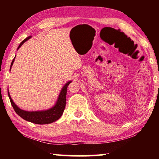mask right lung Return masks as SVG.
I'll use <instances>...</instances> for the list:
<instances>
[{"label": "right lung", "instance_id": "add662e5", "mask_svg": "<svg viewBox=\"0 0 159 159\" xmlns=\"http://www.w3.org/2000/svg\"><path fill=\"white\" fill-rule=\"evenodd\" d=\"M31 36H29L25 39L24 41L21 43L19 45L17 49H19L22 44L25 41H27L28 39H30ZM15 57L13 59L12 61L11 65H10V69H11V67L14 62ZM71 81H69L67 83H66L65 85L62 88V89L61 90V93L59 95L58 99L57 101V103L55 106H54L52 108L50 109L45 110V111H26L25 110H22L19 108V107L16 105V104L13 102L11 97L10 95V93L8 91H7V94H8L10 102H11V104L14 109L15 111L17 113V114L21 117L23 119H25L27 121L31 122L35 124H49V123H53L56 121V120H58L60 118L61 115H62L64 110L65 109L66 106V90H67V87L70 84V83Z\"/></svg>", "mask_w": 159, "mask_h": 159}]
</instances>
